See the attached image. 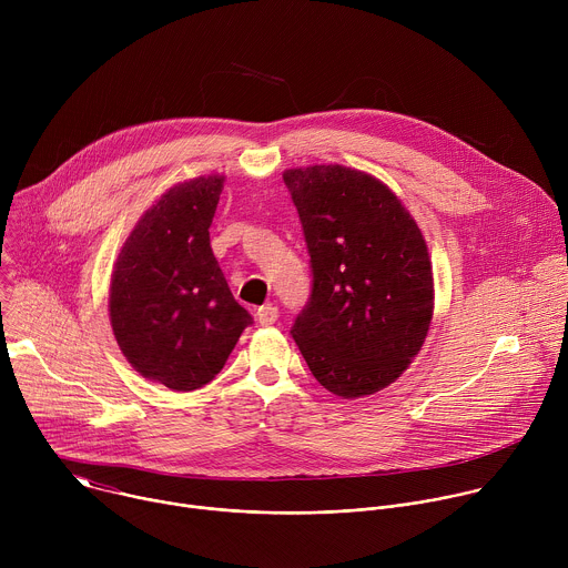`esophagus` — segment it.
<instances>
[{
	"mask_svg": "<svg viewBox=\"0 0 568 568\" xmlns=\"http://www.w3.org/2000/svg\"><path fill=\"white\" fill-rule=\"evenodd\" d=\"M256 318H258L261 326H272V323H276V318H278V307L276 305H263V307H258Z\"/></svg>",
	"mask_w": 568,
	"mask_h": 568,
	"instance_id": "obj_1",
	"label": "esophagus"
}]
</instances>
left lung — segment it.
Here are the masks:
<instances>
[{"mask_svg": "<svg viewBox=\"0 0 568 568\" xmlns=\"http://www.w3.org/2000/svg\"><path fill=\"white\" fill-rule=\"evenodd\" d=\"M303 226L312 290L292 337L339 397L386 388L423 348L434 312L425 237L375 178L344 166L283 173Z\"/></svg>", "mask_w": 568, "mask_h": 568, "instance_id": "1", "label": "left lung"}]
</instances>
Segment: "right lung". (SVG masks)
Returning <instances> with one entry per match:
<instances>
[{
    "mask_svg": "<svg viewBox=\"0 0 568 568\" xmlns=\"http://www.w3.org/2000/svg\"><path fill=\"white\" fill-rule=\"evenodd\" d=\"M222 182L197 178L161 195L125 240L112 274L119 348L143 377L173 390L209 384L254 323L211 252Z\"/></svg>",
    "mask_w": 568,
    "mask_h": 568,
    "instance_id": "1",
    "label": "right lung"
}]
</instances>
